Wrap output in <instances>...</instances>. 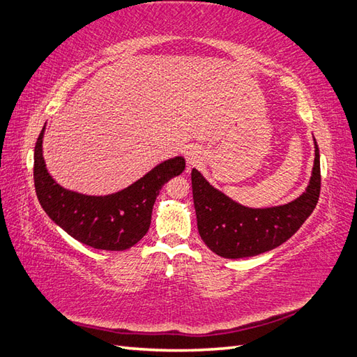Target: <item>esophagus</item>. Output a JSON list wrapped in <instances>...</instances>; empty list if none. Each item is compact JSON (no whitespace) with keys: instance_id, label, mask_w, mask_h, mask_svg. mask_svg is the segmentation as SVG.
I'll return each mask as SVG.
<instances>
[{"instance_id":"esophagus-1","label":"esophagus","mask_w":357,"mask_h":357,"mask_svg":"<svg viewBox=\"0 0 357 357\" xmlns=\"http://www.w3.org/2000/svg\"><path fill=\"white\" fill-rule=\"evenodd\" d=\"M185 157H186V162L189 166H195L202 158L200 148L199 146H188L185 151Z\"/></svg>"}]
</instances>
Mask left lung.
<instances>
[{
  "label": "left lung",
  "instance_id": "obj_1",
  "mask_svg": "<svg viewBox=\"0 0 357 357\" xmlns=\"http://www.w3.org/2000/svg\"><path fill=\"white\" fill-rule=\"evenodd\" d=\"M197 226L208 248L223 258H248L287 241L316 208L321 192L319 148L314 142V166L307 191L289 204L249 209L213 189L192 169Z\"/></svg>",
  "mask_w": 357,
  "mask_h": 357
}]
</instances>
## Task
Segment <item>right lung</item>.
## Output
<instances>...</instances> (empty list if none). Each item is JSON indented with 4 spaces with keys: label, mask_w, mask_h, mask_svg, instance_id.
Instances as JSON below:
<instances>
[{
    "label": "right lung",
    "mask_w": 357,
    "mask_h": 357,
    "mask_svg": "<svg viewBox=\"0 0 357 357\" xmlns=\"http://www.w3.org/2000/svg\"><path fill=\"white\" fill-rule=\"evenodd\" d=\"M43 136L35 145L33 180L38 200L54 223L79 243L102 250H125L144 238L162 186L185 171V158L160 163L121 192L90 197L61 188L49 176L43 157Z\"/></svg>",
    "instance_id": "obj_1"
}]
</instances>
